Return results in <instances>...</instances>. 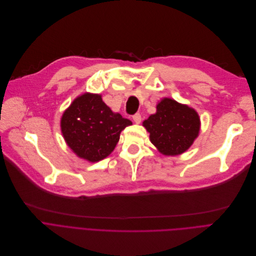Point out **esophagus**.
Instances as JSON below:
<instances>
[{"instance_id": "esophagus-1", "label": "esophagus", "mask_w": 256, "mask_h": 256, "mask_svg": "<svg viewBox=\"0 0 256 256\" xmlns=\"http://www.w3.org/2000/svg\"><path fill=\"white\" fill-rule=\"evenodd\" d=\"M132 118H133V122H134L136 124H140L142 122V116H140V114H136L134 116H132Z\"/></svg>"}]
</instances>
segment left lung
<instances>
[{
	"label": "left lung",
	"mask_w": 256,
	"mask_h": 256,
	"mask_svg": "<svg viewBox=\"0 0 256 256\" xmlns=\"http://www.w3.org/2000/svg\"><path fill=\"white\" fill-rule=\"evenodd\" d=\"M150 142L166 156H176L188 151L199 136L201 120L198 112L186 104L162 98L156 112L142 122Z\"/></svg>",
	"instance_id": "8db88e82"
}]
</instances>
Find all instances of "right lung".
I'll return each instance as SVG.
<instances>
[{"instance_id":"add662e5","label":"right lung","mask_w":256,"mask_h":256,"mask_svg":"<svg viewBox=\"0 0 256 256\" xmlns=\"http://www.w3.org/2000/svg\"><path fill=\"white\" fill-rule=\"evenodd\" d=\"M132 122L114 112L100 94L84 92L66 109L60 128L68 148L79 158L98 162L114 150L120 132Z\"/></svg>"}]
</instances>
